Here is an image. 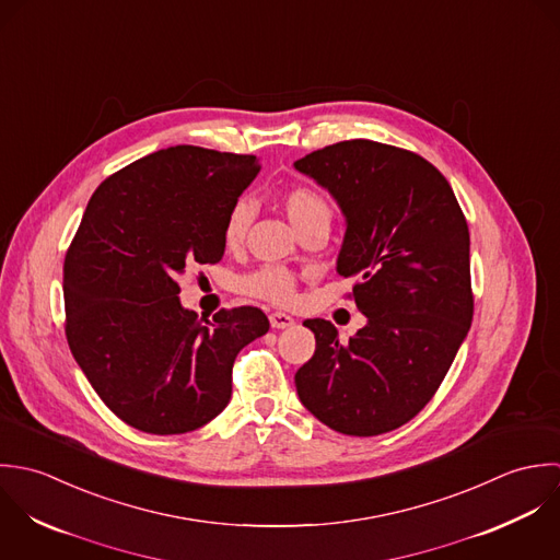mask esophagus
<instances>
[{
  "label": "esophagus",
  "instance_id": "esophagus-1",
  "mask_svg": "<svg viewBox=\"0 0 560 560\" xmlns=\"http://www.w3.org/2000/svg\"><path fill=\"white\" fill-rule=\"evenodd\" d=\"M270 327L272 329H290V327H294V318L288 314L275 312V314H270Z\"/></svg>",
  "mask_w": 560,
  "mask_h": 560
}]
</instances>
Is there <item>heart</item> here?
<instances>
[{
	"instance_id": "obj_1",
	"label": "heart",
	"mask_w": 560,
	"mask_h": 560,
	"mask_svg": "<svg viewBox=\"0 0 560 560\" xmlns=\"http://www.w3.org/2000/svg\"><path fill=\"white\" fill-rule=\"evenodd\" d=\"M281 206H283L288 221L294 224L296 231L307 229V226H327L329 229L331 219H334V208H331L329 199L310 186H299V188L288 190L281 199ZM250 217H253V210H250L248 201H237L231 208V212L226 214V223H224L226 244L235 246L242 242L248 223H250ZM240 290L255 299H264V301H270L277 305H288L294 299L296 279L285 268L264 266V268L242 277Z\"/></svg>"
}]
</instances>
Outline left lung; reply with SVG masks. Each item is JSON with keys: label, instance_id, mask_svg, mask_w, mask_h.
I'll return each mask as SVG.
<instances>
[{"label": "left lung", "instance_id": "1", "mask_svg": "<svg viewBox=\"0 0 560 560\" xmlns=\"http://www.w3.org/2000/svg\"><path fill=\"white\" fill-rule=\"evenodd\" d=\"M343 214L337 275L354 277L365 327L348 341L323 318L303 325L314 357L294 383L301 402L343 435L372 438L416 418L469 331V231L446 177L424 158L343 140L294 162Z\"/></svg>", "mask_w": 560, "mask_h": 560}]
</instances>
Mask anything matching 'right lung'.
Wrapping results in <instances>:
<instances>
[{
  "label": "right lung",
  "mask_w": 560,
  "mask_h": 560,
  "mask_svg": "<svg viewBox=\"0 0 560 560\" xmlns=\"http://www.w3.org/2000/svg\"><path fill=\"white\" fill-rule=\"evenodd\" d=\"M259 173L255 155L177 144L108 177L65 257L71 352L106 407L151 435H182L231 398L235 354L268 334L257 307L199 318L179 277L224 255V223Z\"/></svg>",
  "instance_id": "1"
}]
</instances>
